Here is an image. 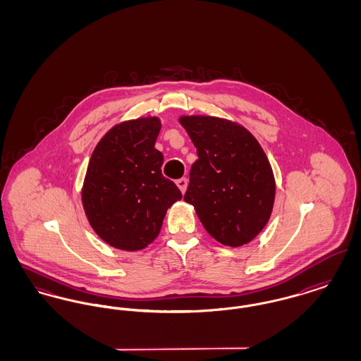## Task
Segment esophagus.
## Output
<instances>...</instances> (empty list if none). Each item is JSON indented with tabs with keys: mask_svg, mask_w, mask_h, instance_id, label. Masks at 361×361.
I'll use <instances>...</instances> for the list:
<instances>
[{
	"mask_svg": "<svg viewBox=\"0 0 361 361\" xmlns=\"http://www.w3.org/2000/svg\"><path fill=\"white\" fill-rule=\"evenodd\" d=\"M176 184H177V187L180 188V190L184 193V192L187 190V187H188V180H187L185 177H183V178L177 180V181H176Z\"/></svg>",
	"mask_w": 361,
	"mask_h": 361,
	"instance_id": "1",
	"label": "esophagus"
}]
</instances>
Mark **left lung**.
<instances>
[{
  "mask_svg": "<svg viewBox=\"0 0 361 361\" xmlns=\"http://www.w3.org/2000/svg\"><path fill=\"white\" fill-rule=\"evenodd\" d=\"M197 159L184 200L195 207L207 233L226 246L255 240L275 203L272 166L253 137L235 121L215 116H180Z\"/></svg>",
  "mask_w": 361,
  "mask_h": 361,
  "instance_id": "1",
  "label": "left lung"
}]
</instances>
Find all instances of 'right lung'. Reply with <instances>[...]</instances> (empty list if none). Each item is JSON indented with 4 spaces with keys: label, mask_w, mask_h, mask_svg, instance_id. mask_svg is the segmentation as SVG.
Listing matches in <instances>:
<instances>
[{
    "label": "right lung",
    "mask_w": 361,
    "mask_h": 361,
    "mask_svg": "<svg viewBox=\"0 0 361 361\" xmlns=\"http://www.w3.org/2000/svg\"><path fill=\"white\" fill-rule=\"evenodd\" d=\"M157 116L121 121L94 147L81 192L86 218L112 247L135 252L158 237L180 189L164 177Z\"/></svg>",
    "instance_id": "1"
}]
</instances>
